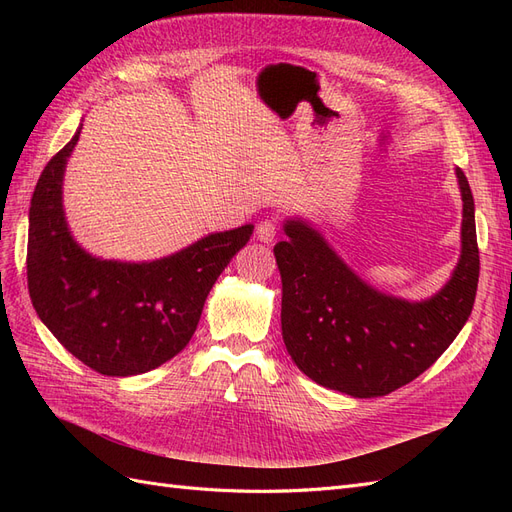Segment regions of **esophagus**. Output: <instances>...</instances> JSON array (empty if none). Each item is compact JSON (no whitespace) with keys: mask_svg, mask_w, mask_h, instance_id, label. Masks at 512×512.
Wrapping results in <instances>:
<instances>
[{"mask_svg":"<svg viewBox=\"0 0 512 512\" xmlns=\"http://www.w3.org/2000/svg\"><path fill=\"white\" fill-rule=\"evenodd\" d=\"M277 230H280V224H277L275 220H262L256 226V237L262 243H273L277 237Z\"/></svg>","mask_w":512,"mask_h":512,"instance_id":"1","label":"esophagus"}]
</instances>
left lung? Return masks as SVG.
I'll list each match as a JSON object with an SVG mask.
<instances>
[{
	"instance_id": "left-lung-1",
	"label": "left lung",
	"mask_w": 512,
	"mask_h": 512,
	"mask_svg": "<svg viewBox=\"0 0 512 512\" xmlns=\"http://www.w3.org/2000/svg\"><path fill=\"white\" fill-rule=\"evenodd\" d=\"M463 200L461 258L448 284L421 303L367 286L314 228L286 222L273 247L282 273V335L305 376L352 397H382L440 359L472 314L478 243L470 183L457 168Z\"/></svg>"
}]
</instances>
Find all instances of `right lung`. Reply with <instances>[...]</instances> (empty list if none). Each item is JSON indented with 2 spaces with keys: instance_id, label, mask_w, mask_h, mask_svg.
I'll return each mask as SVG.
<instances>
[{
  "instance_id": "obj_1",
  "label": "right lung",
  "mask_w": 512,
  "mask_h": 512,
  "mask_svg": "<svg viewBox=\"0 0 512 512\" xmlns=\"http://www.w3.org/2000/svg\"><path fill=\"white\" fill-rule=\"evenodd\" d=\"M81 130L44 166L29 207L27 286L36 314L76 359L102 376H136L192 339L207 294L252 224L215 232L153 262L100 260L72 239L61 181Z\"/></svg>"
}]
</instances>
